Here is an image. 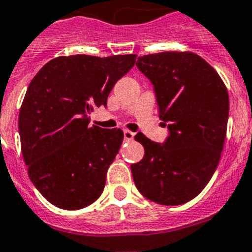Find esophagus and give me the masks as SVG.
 <instances>
[{"instance_id": "1", "label": "esophagus", "mask_w": 252, "mask_h": 252, "mask_svg": "<svg viewBox=\"0 0 252 252\" xmlns=\"http://www.w3.org/2000/svg\"><path fill=\"white\" fill-rule=\"evenodd\" d=\"M133 138H134V133L128 130V129H126V130H124V139H126V141H132Z\"/></svg>"}]
</instances>
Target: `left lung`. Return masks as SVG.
Here are the masks:
<instances>
[{"label":"left lung","instance_id":"obj_1","mask_svg":"<svg viewBox=\"0 0 252 252\" xmlns=\"http://www.w3.org/2000/svg\"><path fill=\"white\" fill-rule=\"evenodd\" d=\"M135 65L153 85L168 137L157 143L135 134L144 156L130 166L133 180L152 202L184 204L204 189L220 162L228 93L216 69L191 52L148 54L138 57Z\"/></svg>","mask_w":252,"mask_h":252}]
</instances>
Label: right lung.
Returning <instances> with one entry per match:
<instances>
[{"label": "right lung", "mask_w": 252, "mask_h": 252, "mask_svg": "<svg viewBox=\"0 0 252 252\" xmlns=\"http://www.w3.org/2000/svg\"><path fill=\"white\" fill-rule=\"evenodd\" d=\"M135 57H58L26 90L19 114L21 152L34 187L56 207L76 211L101 195L124 135L117 128L90 126V114L106 106Z\"/></svg>", "instance_id": "right-lung-1"}]
</instances>
